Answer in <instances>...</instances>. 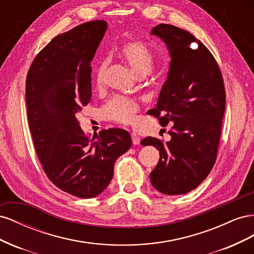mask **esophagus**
<instances>
[{
  "label": "esophagus",
  "instance_id": "34e87169",
  "mask_svg": "<svg viewBox=\"0 0 254 254\" xmlns=\"http://www.w3.org/2000/svg\"><path fill=\"white\" fill-rule=\"evenodd\" d=\"M131 140H132V144L133 145H139L140 144V137L136 135L135 132H131Z\"/></svg>",
  "mask_w": 254,
  "mask_h": 254
}]
</instances>
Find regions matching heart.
Returning <instances> with one entry per match:
<instances>
[{"instance_id": "b5f03b06", "label": "heart", "mask_w": 254, "mask_h": 254, "mask_svg": "<svg viewBox=\"0 0 254 254\" xmlns=\"http://www.w3.org/2000/svg\"><path fill=\"white\" fill-rule=\"evenodd\" d=\"M119 56L131 67L137 77H145L155 67V56L148 45L142 41H131L123 44L119 50ZM107 66H108V60L105 59L96 67L95 86L97 89L104 87ZM137 111H139V103L136 99L123 95L113 96L102 108V114L106 120L124 125L132 124Z\"/></svg>"}]
</instances>
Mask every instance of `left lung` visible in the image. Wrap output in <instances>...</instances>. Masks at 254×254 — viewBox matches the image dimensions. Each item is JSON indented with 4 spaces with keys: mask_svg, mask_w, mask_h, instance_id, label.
<instances>
[{
    "mask_svg": "<svg viewBox=\"0 0 254 254\" xmlns=\"http://www.w3.org/2000/svg\"><path fill=\"white\" fill-rule=\"evenodd\" d=\"M162 39L172 57L167 79L151 115L162 127L172 123V139L164 143L145 137L160 159L149 177L165 195L187 194L210 174L216 161L226 91L220 68L205 45L187 30L159 24L151 30Z\"/></svg>",
    "mask_w": 254,
    "mask_h": 254,
    "instance_id": "left-lung-1",
    "label": "left lung"
}]
</instances>
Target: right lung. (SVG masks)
<instances>
[{"label": "right lung", "mask_w": 254, "mask_h": 254, "mask_svg": "<svg viewBox=\"0 0 254 254\" xmlns=\"http://www.w3.org/2000/svg\"><path fill=\"white\" fill-rule=\"evenodd\" d=\"M106 29V21L95 20L53 38L26 77L28 125L43 171L58 189L79 198H93L109 186L115 161L132 143L120 128L89 139L76 119L91 101V61Z\"/></svg>", "instance_id": "right-lung-1"}]
</instances>
